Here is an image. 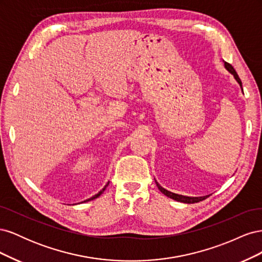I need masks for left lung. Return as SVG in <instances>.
<instances>
[{
  "instance_id": "1",
  "label": "left lung",
  "mask_w": 262,
  "mask_h": 262,
  "mask_svg": "<svg viewBox=\"0 0 262 262\" xmlns=\"http://www.w3.org/2000/svg\"><path fill=\"white\" fill-rule=\"evenodd\" d=\"M224 67H225V69L228 71L229 73L234 75L235 80L237 81V83L239 84L241 89H242V91H243L242 81H241V78H239L238 74L236 73L235 69H234L231 64H229V63H227V62H225V61H224ZM243 93H244V91H243ZM155 182H156L157 188L160 189V191H161L162 193H164L166 196H168V198H170V199L176 200V201H178V202H182V203H196V202H200V201H202V200H204V199H207V198L209 196V195H203V196H188V195H182V194H178V193H173V192L168 191V190H166L165 188H163L160 184H158V182H157L156 180H155Z\"/></svg>"
}]
</instances>
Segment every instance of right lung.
<instances>
[{
  "label": "right lung",
  "mask_w": 262,
  "mask_h": 262,
  "mask_svg": "<svg viewBox=\"0 0 262 262\" xmlns=\"http://www.w3.org/2000/svg\"><path fill=\"white\" fill-rule=\"evenodd\" d=\"M108 185H109V181L107 182V184H106V186L104 187V188H102L101 190H100V191L98 192V193H96V194H95V195H93L92 198H90V199H87V200H85V201H82V202H86V201H90V200H94V199H96V198H98L102 192H104L105 191V189L108 187Z\"/></svg>",
  "instance_id": "obj_1"
}]
</instances>
